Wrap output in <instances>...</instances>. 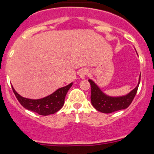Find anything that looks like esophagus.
Listing matches in <instances>:
<instances>
[{
  "mask_svg": "<svg viewBox=\"0 0 154 154\" xmlns=\"http://www.w3.org/2000/svg\"><path fill=\"white\" fill-rule=\"evenodd\" d=\"M88 74H89L88 70L86 69V68H83V69H81L79 71V77L81 79H84L85 77H86V75H88Z\"/></svg>",
  "mask_w": 154,
  "mask_h": 154,
  "instance_id": "34e87169",
  "label": "esophagus"
}]
</instances>
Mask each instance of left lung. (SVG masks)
I'll return each mask as SVG.
<instances>
[{
    "label": "left lung",
    "mask_w": 154,
    "mask_h": 154,
    "mask_svg": "<svg viewBox=\"0 0 154 154\" xmlns=\"http://www.w3.org/2000/svg\"><path fill=\"white\" fill-rule=\"evenodd\" d=\"M141 80V75L138 78L136 87L126 95L121 96H111L104 93L101 88L92 80L89 79L91 85V103L98 111L104 113H113L117 110L126 109L130 105L136 95Z\"/></svg>",
    "instance_id": "obj_1"
}]
</instances>
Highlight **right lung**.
Wrapping results in <instances>:
<instances>
[{
	"mask_svg": "<svg viewBox=\"0 0 154 154\" xmlns=\"http://www.w3.org/2000/svg\"><path fill=\"white\" fill-rule=\"evenodd\" d=\"M72 85L73 83H69L67 86L58 89L50 95L39 99L24 98L15 90L13 86L12 88L18 101L25 109L35 112L40 115L47 116L56 113L62 108L65 103L67 92Z\"/></svg>",
	"mask_w": 154,
	"mask_h": 154,
	"instance_id": "add662e5",
	"label": "right lung"
}]
</instances>
